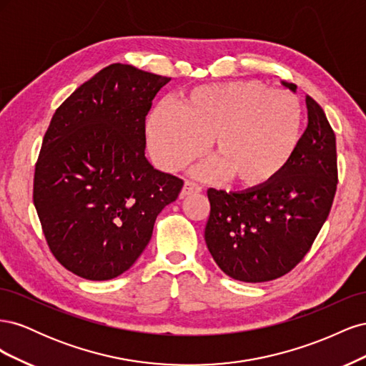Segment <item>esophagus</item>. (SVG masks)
<instances>
[{
    "label": "esophagus",
    "mask_w": 366,
    "mask_h": 366,
    "mask_svg": "<svg viewBox=\"0 0 366 366\" xmlns=\"http://www.w3.org/2000/svg\"><path fill=\"white\" fill-rule=\"evenodd\" d=\"M203 187L195 183V182H191V180H186L184 184H183V189H182V194L183 195H192V194H198L202 192Z\"/></svg>",
    "instance_id": "esophagus-1"
}]
</instances>
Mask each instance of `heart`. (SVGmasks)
<instances>
[{
    "label": "heart",
    "mask_w": 366,
    "mask_h": 366,
    "mask_svg": "<svg viewBox=\"0 0 366 366\" xmlns=\"http://www.w3.org/2000/svg\"><path fill=\"white\" fill-rule=\"evenodd\" d=\"M302 119L295 94L257 81H232L194 88L177 102V109L154 108L147 137L152 157L168 171L200 157L210 140L214 160L198 174L227 177L241 189H259L289 168Z\"/></svg>",
    "instance_id": "b5f03b06"
}]
</instances>
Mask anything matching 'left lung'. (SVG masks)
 <instances>
[{"instance_id": "left-lung-1", "label": "left lung", "mask_w": 366, "mask_h": 366, "mask_svg": "<svg viewBox=\"0 0 366 366\" xmlns=\"http://www.w3.org/2000/svg\"><path fill=\"white\" fill-rule=\"evenodd\" d=\"M295 93L296 85L282 82ZM308 125L292 163L278 179L241 192L207 189L204 239L230 278L265 282L302 261L324 226L337 187L336 136L324 109L305 97Z\"/></svg>"}]
</instances>
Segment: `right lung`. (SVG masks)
I'll use <instances>...</instances> for the list:
<instances>
[{
	"mask_svg": "<svg viewBox=\"0 0 366 366\" xmlns=\"http://www.w3.org/2000/svg\"><path fill=\"white\" fill-rule=\"evenodd\" d=\"M171 77L112 64L65 99L44 136L33 203L51 253L90 281L127 272L183 180L145 157V119Z\"/></svg>",
	"mask_w": 366,
	"mask_h": 366,
	"instance_id": "right-lung-1",
	"label": "right lung"
}]
</instances>
